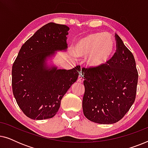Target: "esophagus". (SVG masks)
<instances>
[{"label": "esophagus", "instance_id": "34e87169", "mask_svg": "<svg viewBox=\"0 0 148 148\" xmlns=\"http://www.w3.org/2000/svg\"><path fill=\"white\" fill-rule=\"evenodd\" d=\"M84 77H83V75H80L77 79V82L82 84V83H83V82H84Z\"/></svg>", "mask_w": 148, "mask_h": 148}]
</instances>
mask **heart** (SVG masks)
Instances as JSON below:
<instances>
[{
  "instance_id": "b5f03b06",
  "label": "heart",
  "mask_w": 148,
  "mask_h": 148,
  "mask_svg": "<svg viewBox=\"0 0 148 148\" xmlns=\"http://www.w3.org/2000/svg\"><path fill=\"white\" fill-rule=\"evenodd\" d=\"M74 55L87 58L90 67L100 70L110 64L116 50L112 36L104 32H95L79 38L72 46Z\"/></svg>"
}]
</instances>
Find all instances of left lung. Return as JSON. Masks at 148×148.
<instances>
[{
    "label": "left lung",
    "mask_w": 148,
    "mask_h": 148,
    "mask_svg": "<svg viewBox=\"0 0 148 148\" xmlns=\"http://www.w3.org/2000/svg\"><path fill=\"white\" fill-rule=\"evenodd\" d=\"M116 52L108 65L100 70L84 68L85 116L100 124L118 122L135 100L138 73L131 52L115 34Z\"/></svg>",
    "instance_id": "left-lung-1"
}]
</instances>
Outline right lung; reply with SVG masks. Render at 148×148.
I'll list each match as a JSON object with an SVG mask.
<instances>
[{
    "label": "right lung",
    "instance_id": "obj_1",
    "mask_svg": "<svg viewBox=\"0 0 148 148\" xmlns=\"http://www.w3.org/2000/svg\"><path fill=\"white\" fill-rule=\"evenodd\" d=\"M69 27L46 24L23 44L12 67V88L18 106L34 120L52 118L60 101L77 79L80 66L70 70L48 66L55 51L66 50Z\"/></svg>",
    "mask_w": 148,
    "mask_h": 148
}]
</instances>
